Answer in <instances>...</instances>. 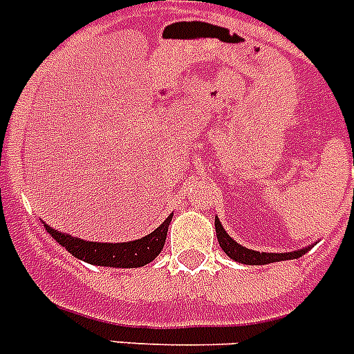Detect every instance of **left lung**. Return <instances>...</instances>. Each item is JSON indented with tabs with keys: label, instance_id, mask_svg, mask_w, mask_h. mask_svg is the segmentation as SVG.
Returning <instances> with one entry per match:
<instances>
[{
	"label": "left lung",
	"instance_id": "obj_1",
	"mask_svg": "<svg viewBox=\"0 0 354 354\" xmlns=\"http://www.w3.org/2000/svg\"><path fill=\"white\" fill-rule=\"evenodd\" d=\"M214 227H216V236H218V243H220L221 250L227 253L228 257L232 261L241 262V264H248V266H264L271 264V262H280V261H290V259H298L301 255H305L306 250L303 248L298 250V252H290V253H264V252H255V250H248L245 246L237 245L232 237L225 232V228L221 227L220 220L214 218Z\"/></svg>",
	"mask_w": 354,
	"mask_h": 354
}]
</instances>
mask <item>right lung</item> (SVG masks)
<instances>
[{
	"mask_svg": "<svg viewBox=\"0 0 354 354\" xmlns=\"http://www.w3.org/2000/svg\"><path fill=\"white\" fill-rule=\"evenodd\" d=\"M171 216L174 214L168 216L167 220L149 236L129 241V243H115V245L113 243H92V241L77 239V237L58 232L49 225H44V227L56 243H60L68 253L81 261L95 266H109V268H142L154 261L161 253L165 241H167Z\"/></svg>",
	"mask_w": 354,
	"mask_h": 354,
	"instance_id": "obj_1",
	"label": "right lung"
}]
</instances>
